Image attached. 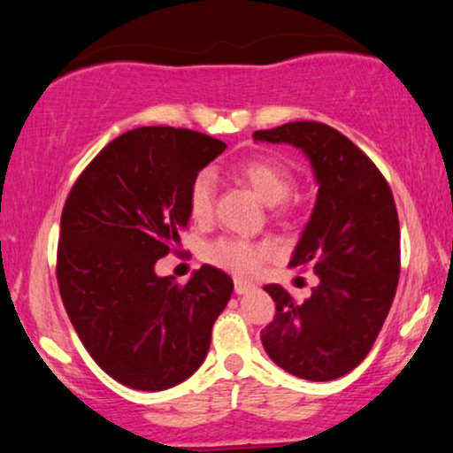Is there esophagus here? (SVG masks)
Returning <instances> with one entry per match:
<instances>
[{"label": "esophagus", "instance_id": "1", "mask_svg": "<svg viewBox=\"0 0 453 453\" xmlns=\"http://www.w3.org/2000/svg\"><path fill=\"white\" fill-rule=\"evenodd\" d=\"M234 289H235L237 296H243V294H250V291H256V286H254V283L235 280L234 281Z\"/></svg>", "mask_w": 453, "mask_h": 453}]
</instances>
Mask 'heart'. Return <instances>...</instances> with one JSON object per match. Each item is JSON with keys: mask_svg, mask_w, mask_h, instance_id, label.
<instances>
[{"mask_svg": "<svg viewBox=\"0 0 453 453\" xmlns=\"http://www.w3.org/2000/svg\"><path fill=\"white\" fill-rule=\"evenodd\" d=\"M235 175L242 181L256 191L267 205H275L286 199L294 188V178L286 167L267 162V159H254L235 167ZM213 197H216V180L211 172H199L196 180L191 181L188 203L191 218L197 221L210 219L213 211ZM272 254V248L267 243H254L245 240H219L208 250V259L224 270L232 272L240 278H251L256 275L267 257Z\"/></svg>", "mask_w": 453, "mask_h": 453, "instance_id": "obj_1", "label": "heart"}]
</instances>
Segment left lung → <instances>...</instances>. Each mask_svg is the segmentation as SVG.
<instances>
[{
	"mask_svg": "<svg viewBox=\"0 0 453 453\" xmlns=\"http://www.w3.org/2000/svg\"><path fill=\"white\" fill-rule=\"evenodd\" d=\"M254 140L302 150L318 183L289 265H310L319 281L303 302L278 283L264 288L275 302L264 349L302 380L342 378L370 354L395 296L400 219L392 189L357 145L326 124L289 121Z\"/></svg>",
	"mask_w": 453,
	"mask_h": 453,
	"instance_id": "left-lung-1",
	"label": "left lung"
}]
</instances>
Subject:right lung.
<instances>
[{"mask_svg": "<svg viewBox=\"0 0 453 453\" xmlns=\"http://www.w3.org/2000/svg\"><path fill=\"white\" fill-rule=\"evenodd\" d=\"M226 143L175 127H137L97 153L65 199L58 283L89 356L142 392L186 381L208 356L234 281L203 265L186 286L156 262L180 245L189 188Z\"/></svg>", "mask_w": 453, "mask_h": 453, "instance_id": "obj_1", "label": "right lung"}]
</instances>
